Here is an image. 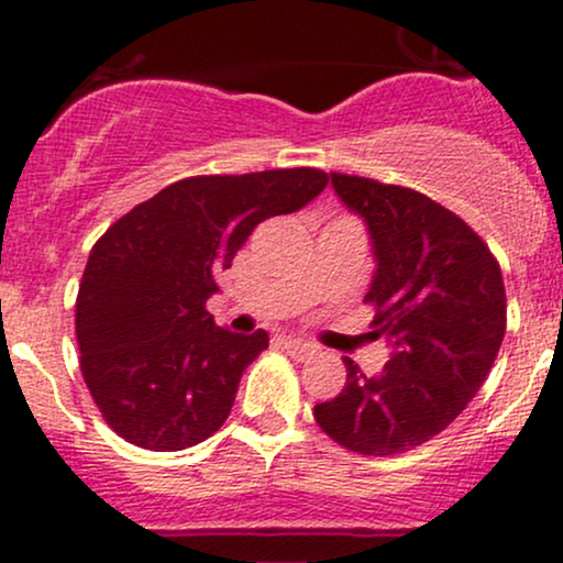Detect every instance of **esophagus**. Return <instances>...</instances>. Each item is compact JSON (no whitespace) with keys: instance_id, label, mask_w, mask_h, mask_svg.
<instances>
[{"instance_id":"34e87169","label":"esophagus","mask_w":563,"mask_h":563,"mask_svg":"<svg viewBox=\"0 0 563 563\" xmlns=\"http://www.w3.org/2000/svg\"><path fill=\"white\" fill-rule=\"evenodd\" d=\"M283 346H286L288 352L299 360H309L318 354V346L309 344V341H303V339H296V335H286V339H283Z\"/></svg>"}]
</instances>
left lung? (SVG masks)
I'll return each mask as SVG.
<instances>
[{"label": "left lung", "instance_id": "left-lung-1", "mask_svg": "<svg viewBox=\"0 0 563 563\" xmlns=\"http://www.w3.org/2000/svg\"><path fill=\"white\" fill-rule=\"evenodd\" d=\"M331 183L371 230L378 267L365 303L394 352L378 376L344 357V389L314 405V421L360 455H399L482 389L506 335V286L489 245L437 200L357 174L331 172Z\"/></svg>", "mask_w": 563, "mask_h": 563}]
</instances>
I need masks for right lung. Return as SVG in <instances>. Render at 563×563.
<instances>
[{"label":"right lung","instance_id":"add662e5","mask_svg":"<svg viewBox=\"0 0 563 563\" xmlns=\"http://www.w3.org/2000/svg\"><path fill=\"white\" fill-rule=\"evenodd\" d=\"M325 185L309 166L200 174L102 232L76 296V341L84 384L115 434L174 452L222 429L269 335L217 328L206 301L256 224L301 209Z\"/></svg>","mask_w":563,"mask_h":563}]
</instances>
